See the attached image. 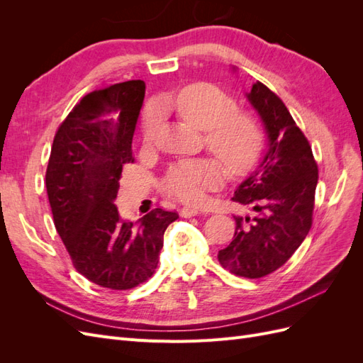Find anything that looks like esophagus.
<instances>
[{
	"label": "esophagus",
	"instance_id": "esophagus-1",
	"mask_svg": "<svg viewBox=\"0 0 363 363\" xmlns=\"http://www.w3.org/2000/svg\"><path fill=\"white\" fill-rule=\"evenodd\" d=\"M200 213V211L196 207H183L180 211V215L183 218H192V216H196Z\"/></svg>",
	"mask_w": 363,
	"mask_h": 363
}]
</instances>
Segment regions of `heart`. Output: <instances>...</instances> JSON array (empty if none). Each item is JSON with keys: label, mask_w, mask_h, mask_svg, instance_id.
Masks as SVG:
<instances>
[{"label": "heart", "mask_w": 363, "mask_h": 363, "mask_svg": "<svg viewBox=\"0 0 363 363\" xmlns=\"http://www.w3.org/2000/svg\"><path fill=\"white\" fill-rule=\"evenodd\" d=\"M184 123L204 130L207 148L221 160L232 174L247 171L260 150V130L248 113L235 111L236 103L219 87L208 83H195L183 87L174 96L163 100ZM159 113L148 108L142 131L150 142L157 124ZM223 182V169L212 159H196L175 163L164 175L162 189L183 203L199 204L206 191L215 189Z\"/></svg>", "instance_id": "1"}]
</instances>
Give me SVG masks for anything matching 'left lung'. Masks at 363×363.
Returning <instances> with one entry per match:
<instances>
[{
  "label": "left lung",
  "instance_id": "1",
  "mask_svg": "<svg viewBox=\"0 0 363 363\" xmlns=\"http://www.w3.org/2000/svg\"><path fill=\"white\" fill-rule=\"evenodd\" d=\"M245 95L265 127L268 150L232 199L255 216H235V238L218 260L236 276L260 279L284 265L309 233L318 167L309 140L276 94L256 82Z\"/></svg>",
  "mask_w": 363,
  "mask_h": 363
}]
</instances>
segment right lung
Masks as SVG:
<instances>
[{
  "mask_svg": "<svg viewBox=\"0 0 363 363\" xmlns=\"http://www.w3.org/2000/svg\"><path fill=\"white\" fill-rule=\"evenodd\" d=\"M145 83H116L83 96L54 136L45 175L54 225L75 269L98 286L125 291L155 274L167 227L179 215L155 208L124 221L115 200Z\"/></svg>",
  "mask_w": 363,
  "mask_h": 363,
  "instance_id": "1",
  "label": "right lung"
}]
</instances>
